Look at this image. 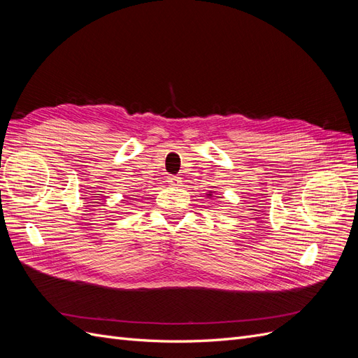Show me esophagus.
Listing matches in <instances>:
<instances>
[{
  "instance_id": "34e87169",
  "label": "esophagus",
  "mask_w": 358,
  "mask_h": 358,
  "mask_svg": "<svg viewBox=\"0 0 358 358\" xmlns=\"http://www.w3.org/2000/svg\"><path fill=\"white\" fill-rule=\"evenodd\" d=\"M167 182H169V185H171V187H180V183H182L180 178H178V176H169Z\"/></svg>"
}]
</instances>
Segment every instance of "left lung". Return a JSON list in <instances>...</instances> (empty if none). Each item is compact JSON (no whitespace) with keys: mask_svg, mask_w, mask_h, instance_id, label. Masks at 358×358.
Returning <instances> with one entry per match:
<instances>
[{"mask_svg":"<svg viewBox=\"0 0 358 358\" xmlns=\"http://www.w3.org/2000/svg\"><path fill=\"white\" fill-rule=\"evenodd\" d=\"M208 196H212V194H210V192H209V194H208Z\"/></svg>","mask_w":358,"mask_h":358,"instance_id":"obj_1","label":"left lung"}]
</instances>
